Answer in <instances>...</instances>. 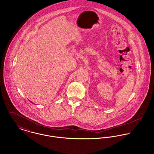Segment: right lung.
<instances>
[{
    "label": "right lung",
    "mask_w": 154,
    "mask_h": 154,
    "mask_svg": "<svg viewBox=\"0 0 154 154\" xmlns=\"http://www.w3.org/2000/svg\"><path fill=\"white\" fill-rule=\"evenodd\" d=\"M30 102H31V101H30Z\"/></svg>",
    "instance_id": "1"
}]
</instances>
